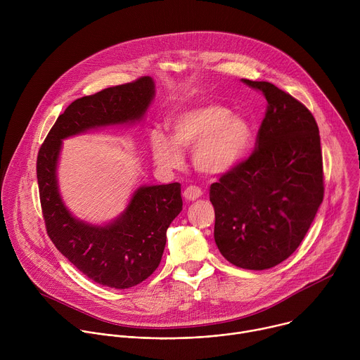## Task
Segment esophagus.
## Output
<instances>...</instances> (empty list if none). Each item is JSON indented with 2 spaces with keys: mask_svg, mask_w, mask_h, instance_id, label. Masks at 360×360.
<instances>
[{
  "mask_svg": "<svg viewBox=\"0 0 360 360\" xmlns=\"http://www.w3.org/2000/svg\"><path fill=\"white\" fill-rule=\"evenodd\" d=\"M200 195H202V191H200L199 186L189 185V186H186V188L184 189V198H185L186 200H195V199H198Z\"/></svg>",
  "mask_w": 360,
  "mask_h": 360,
  "instance_id": "1",
  "label": "esophagus"
}]
</instances>
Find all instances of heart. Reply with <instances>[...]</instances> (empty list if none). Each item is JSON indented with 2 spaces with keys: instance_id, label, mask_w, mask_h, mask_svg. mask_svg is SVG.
<instances>
[{
  "instance_id": "obj_1",
  "label": "heart",
  "mask_w": 360,
  "mask_h": 360,
  "mask_svg": "<svg viewBox=\"0 0 360 360\" xmlns=\"http://www.w3.org/2000/svg\"><path fill=\"white\" fill-rule=\"evenodd\" d=\"M169 125L172 136L160 129L150 132L153 160L167 169L181 167V148H193L192 161L199 172L222 175L245 158L253 141L250 121L218 104L184 110L171 118Z\"/></svg>"
}]
</instances>
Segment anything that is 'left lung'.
Segmentation results:
<instances>
[{
  "label": "left lung",
  "instance_id": "8db88e82",
  "mask_svg": "<svg viewBox=\"0 0 360 360\" xmlns=\"http://www.w3.org/2000/svg\"><path fill=\"white\" fill-rule=\"evenodd\" d=\"M242 82L268 105L250 155L211 185L214 236L232 265L264 271L297 249L323 200L321 136L296 98L266 81Z\"/></svg>",
  "mask_w": 360,
  "mask_h": 360
}]
</instances>
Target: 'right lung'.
<instances>
[{
  "label": "right lung",
  "mask_w": 360,
  "mask_h": 360,
  "mask_svg": "<svg viewBox=\"0 0 360 360\" xmlns=\"http://www.w3.org/2000/svg\"><path fill=\"white\" fill-rule=\"evenodd\" d=\"M153 92L152 78L141 77L75 99L51 128L37 157L39 200L49 239L79 272L115 289L132 288L158 268L167 229L182 211L181 184L142 186L114 224L94 226L72 218L64 207L56 175L58 153L67 136L142 118Z\"/></svg>",
  "instance_id": "add662e5"
}]
</instances>
